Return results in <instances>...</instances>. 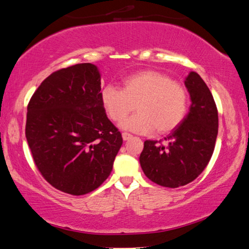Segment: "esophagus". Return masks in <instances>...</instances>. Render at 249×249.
<instances>
[{
	"label": "esophagus",
	"mask_w": 249,
	"mask_h": 249,
	"mask_svg": "<svg viewBox=\"0 0 249 249\" xmlns=\"http://www.w3.org/2000/svg\"><path fill=\"white\" fill-rule=\"evenodd\" d=\"M122 137H123V139L124 140H128V139H130V138H132L133 137V135H130L129 133H123V134H122Z\"/></svg>",
	"instance_id": "obj_1"
}]
</instances>
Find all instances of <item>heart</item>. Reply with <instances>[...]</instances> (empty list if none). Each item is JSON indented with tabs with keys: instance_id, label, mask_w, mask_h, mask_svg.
Listing matches in <instances>:
<instances>
[{
	"instance_id": "obj_1",
	"label": "heart",
	"mask_w": 249,
	"mask_h": 249,
	"mask_svg": "<svg viewBox=\"0 0 249 249\" xmlns=\"http://www.w3.org/2000/svg\"><path fill=\"white\" fill-rule=\"evenodd\" d=\"M103 107L114 122L122 121L137 105L139 113L121 126L138 133L168 134L185 119L188 96L183 85L158 71H142L124 78L122 89L107 85L101 91Z\"/></svg>"
}]
</instances>
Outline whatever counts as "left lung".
Returning a JSON list of instances; mask_svg holds the SVG:
<instances>
[{"label":"left lung","instance_id":"8db88e82","mask_svg":"<svg viewBox=\"0 0 249 249\" xmlns=\"http://www.w3.org/2000/svg\"><path fill=\"white\" fill-rule=\"evenodd\" d=\"M192 105L178 128L162 140H146L139 162L144 175L160 186H184L200 175L218 136V110L212 93L195 71L185 79Z\"/></svg>","mask_w":249,"mask_h":249}]
</instances>
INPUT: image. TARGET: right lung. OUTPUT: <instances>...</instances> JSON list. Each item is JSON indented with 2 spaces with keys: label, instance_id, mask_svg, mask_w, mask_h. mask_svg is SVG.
I'll list each match as a JSON object with an SVG mask.
<instances>
[{
  "label": "right lung",
  "instance_id": "add662e5",
  "mask_svg": "<svg viewBox=\"0 0 249 249\" xmlns=\"http://www.w3.org/2000/svg\"><path fill=\"white\" fill-rule=\"evenodd\" d=\"M26 138L54 188L80 196L105 182L123 138L103 107L96 65L76 64L42 81L27 107Z\"/></svg>",
  "mask_w": 249,
  "mask_h": 249
}]
</instances>
